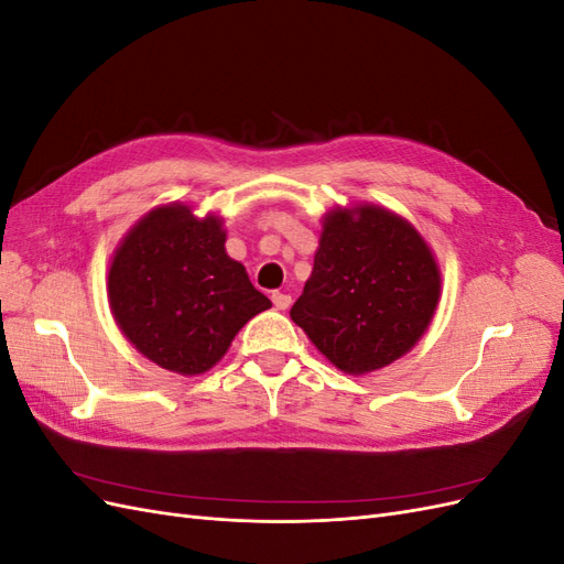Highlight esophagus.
<instances>
[{
	"label": "esophagus",
	"instance_id": "34e87169",
	"mask_svg": "<svg viewBox=\"0 0 564 564\" xmlns=\"http://www.w3.org/2000/svg\"><path fill=\"white\" fill-rule=\"evenodd\" d=\"M270 299H272V305H275L278 311H286L289 305H292V296L284 294V292H272Z\"/></svg>",
	"mask_w": 564,
	"mask_h": 564
}]
</instances>
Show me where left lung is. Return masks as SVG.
Wrapping results in <instances>:
<instances>
[{"label":"left lung","mask_w":564,"mask_h":564,"mask_svg":"<svg viewBox=\"0 0 564 564\" xmlns=\"http://www.w3.org/2000/svg\"><path fill=\"white\" fill-rule=\"evenodd\" d=\"M437 299L440 270L423 237L367 204L324 218L313 275L289 315L340 371L367 373L416 346Z\"/></svg>","instance_id":"8db88e82"}]
</instances>
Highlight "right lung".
I'll return each mask as SVG.
<instances>
[{
	"mask_svg": "<svg viewBox=\"0 0 564 564\" xmlns=\"http://www.w3.org/2000/svg\"><path fill=\"white\" fill-rule=\"evenodd\" d=\"M218 216L183 204L152 209L119 245L110 308L119 329L162 369L202 373L226 355L235 334L270 308L242 263L226 253Z\"/></svg>",
	"mask_w": 564,
	"mask_h": 564,
	"instance_id": "obj_1",
	"label": "right lung"
}]
</instances>
